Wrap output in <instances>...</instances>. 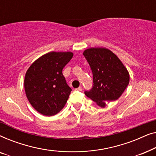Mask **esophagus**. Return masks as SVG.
Wrapping results in <instances>:
<instances>
[{
  "label": "esophagus",
  "instance_id": "1",
  "mask_svg": "<svg viewBox=\"0 0 156 156\" xmlns=\"http://www.w3.org/2000/svg\"><path fill=\"white\" fill-rule=\"evenodd\" d=\"M76 91H82V87H78L77 89H76Z\"/></svg>",
  "mask_w": 156,
  "mask_h": 156
}]
</instances>
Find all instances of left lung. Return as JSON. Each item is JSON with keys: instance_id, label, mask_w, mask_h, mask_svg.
Returning <instances> with one entry per match:
<instances>
[{"instance_id": "1", "label": "left lung", "mask_w": 156, "mask_h": 156, "mask_svg": "<svg viewBox=\"0 0 156 156\" xmlns=\"http://www.w3.org/2000/svg\"><path fill=\"white\" fill-rule=\"evenodd\" d=\"M83 55L93 74V88L85 91L87 97L105 108L106 102L118 99L129 84L126 67L118 57L105 48H91Z\"/></svg>"}]
</instances>
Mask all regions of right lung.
Wrapping results in <instances>:
<instances>
[{
  "instance_id": "right-lung-1",
  "label": "right lung",
  "mask_w": 156,
  "mask_h": 156,
  "mask_svg": "<svg viewBox=\"0 0 156 156\" xmlns=\"http://www.w3.org/2000/svg\"><path fill=\"white\" fill-rule=\"evenodd\" d=\"M73 57L72 52H50L36 59L27 70L24 87L33 107L44 116L57 114L67 103L72 89L62 74Z\"/></svg>"
}]
</instances>
